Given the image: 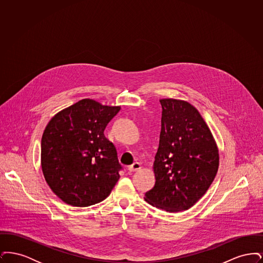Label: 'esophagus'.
Masks as SVG:
<instances>
[{
    "label": "esophagus",
    "mask_w": 263,
    "mask_h": 263,
    "mask_svg": "<svg viewBox=\"0 0 263 263\" xmlns=\"http://www.w3.org/2000/svg\"><path fill=\"white\" fill-rule=\"evenodd\" d=\"M141 168V164L139 163H132L131 165H129L128 166V171L130 172V173H134V172H137Z\"/></svg>",
    "instance_id": "34e87169"
}]
</instances>
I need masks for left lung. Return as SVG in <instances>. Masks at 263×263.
I'll return each mask as SVG.
<instances>
[{
	"label": "left lung",
	"instance_id": "left-lung-1",
	"mask_svg": "<svg viewBox=\"0 0 263 263\" xmlns=\"http://www.w3.org/2000/svg\"><path fill=\"white\" fill-rule=\"evenodd\" d=\"M162 129L155 157V186L145 200L167 212L192 207L212 184L219 150L199 111L187 101L160 100Z\"/></svg>",
	"mask_w": 263,
	"mask_h": 263
}]
</instances>
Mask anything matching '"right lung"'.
Returning <instances> with one entry per match:
<instances>
[{"label":"right lung","mask_w":263,"mask_h":263,"mask_svg":"<svg viewBox=\"0 0 263 263\" xmlns=\"http://www.w3.org/2000/svg\"><path fill=\"white\" fill-rule=\"evenodd\" d=\"M120 106L89 99L57 113L41 139V167L51 190L65 203L87 207L104 200L118 181L117 152L104 129Z\"/></svg>","instance_id":"1"}]
</instances>
